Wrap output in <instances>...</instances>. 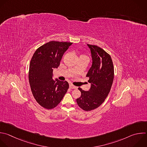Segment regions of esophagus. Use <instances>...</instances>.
I'll list each match as a JSON object with an SVG mask.
<instances>
[{"instance_id": "obj_1", "label": "esophagus", "mask_w": 147, "mask_h": 147, "mask_svg": "<svg viewBox=\"0 0 147 147\" xmlns=\"http://www.w3.org/2000/svg\"><path fill=\"white\" fill-rule=\"evenodd\" d=\"M69 87H70V89H77V86H74V85H71V84H70V85H69Z\"/></svg>"}]
</instances>
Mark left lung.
Returning a JSON list of instances; mask_svg holds the SVG:
<instances>
[{
	"mask_svg": "<svg viewBox=\"0 0 147 147\" xmlns=\"http://www.w3.org/2000/svg\"><path fill=\"white\" fill-rule=\"evenodd\" d=\"M87 45L90 50L92 60L86 74L91 86L88 91L78 88L81 95L76 100L78 106L86 111L99 107L105 102L110 91L114 74L110 55L98 46Z\"/></svg>",
	"mask_w": 147,
	"mask_h": 147,
	"instance_id": "8db88e82",
	"label": "left lung"
}]
</instances>
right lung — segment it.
<instances>
[{"label": "right lung", "instance_id": "add662e5", "mask_svg": "<svg viewBox=\"0 0 147 147\" xmlns=\"http://www.w3.org/2000/svg\"><path fill=\"white\" fill-rule=\"evenodd\" d=\"M72 42L52 41L37 48L29 66V81L36 102L47 109L57 106L67 91L65 81L53 80V70L57 69L64 53Z\"/></svg>", "mask_w": 147, "mask_h": 147}]
</instances>
